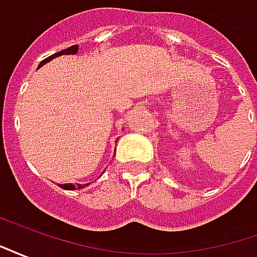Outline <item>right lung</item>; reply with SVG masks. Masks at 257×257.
<instances>
[{"instance_id":"1","label":"right lung","mask_w":257,"mask_h":257,"mask_svg":"<svg viewBox=\"0 0 257 257\" xmlns=\"http://www.w3.org/2000/svg\"><path fill=\"white\" fill-rule=\"evenodd\" d=\"M77 52H78V45H73V47L67 48V49H64V51H60V52H58V53H53V55H51L49 58L44 59L41 63H40V66H38V67H41V66H44V64H47L48 62H51L52 59L58 58V56H62V55H75ZM86 186H89V183H86V184H73V183L59 184V187H62V189H64V190H78V189H84V187H86Z\"/></svg>"}]
</instances>
